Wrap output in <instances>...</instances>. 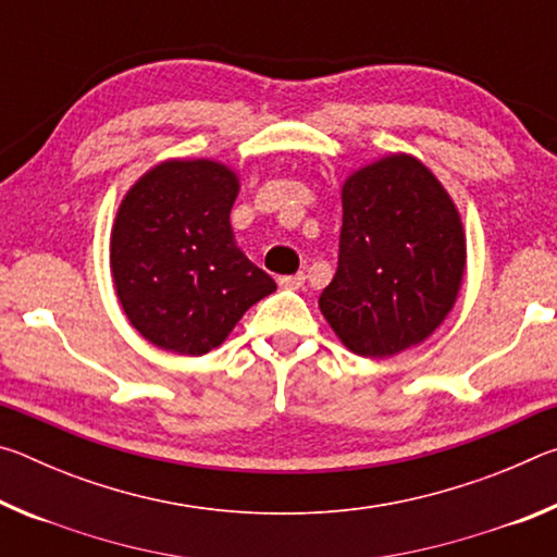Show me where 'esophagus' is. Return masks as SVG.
I'll use <instances>...</instances> for the list:
<instances>
[{
  "mask_svg": "<svg viewBox=\"0 0 557 557\" xmlns=\"http://www.w3.org/2000/svg\"><path fill=\"white\" fill-rule=\"evenodd\" d=\"M305 272H297V275H285V277H280V287H285V289H299V287H305Z\"/></svg>",
  "mask_w": 557,
  "mask_h": 557,
  "instance_id": "34e87169",
  "label": "esophagus"
}]
</instances>
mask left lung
<instances>
[{"instance_id": "1", "label": "left lung", "mask_w": 557, "mask_h": 557, "mask_svg": "<svg viewBox=\"0 0 557 557\" xmlns=\"http://www.w3.org/2000/svg\"><path fill=\"white\" fill-rule=\"evenodd\" d=\"M334 280L319 297L348 351L391 358L425 342L455 309L467 233L440 178L408 152L358 166L342 186Z\"/></svg>"}]
</instances>
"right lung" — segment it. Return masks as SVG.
<instances>
[{
  "label": "right lung",
  "instance_id": "right-lung-1",
  "mask_svg": "<svg viewBox=\"0 0 557 557\" xmlns=\"http://www.w3.org/2000/svg\"><path fill=\"white\" fill-rule=\"evenodd\" d=\"M240 176L209 157H174L127 188L110 231V275L129 324L178 356L219 348L277 289L231 228Z\"/></svg>",
  "mask_w": 557,
  "mask_h": 557
}]
</instances>
